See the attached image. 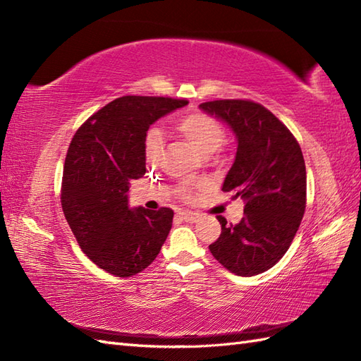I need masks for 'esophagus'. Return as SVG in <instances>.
<instances>
[{
	"mask_svg": "<svg viewBox=\"0 0 361 361\" xmlns=\"http://www.w3.org/2000/svg\"><path fill=\"white\" fill-rule=\"evenodd\" d=\"M180 217L185 221H188V224H195V221H198V219H200V214L190 212V211H181Z\"/></svg>",
	"mask_w": 361,
	"mask_h": 361,
	"instance_id": "obj_1",
	"label": "esophagus"
}]
</instances>
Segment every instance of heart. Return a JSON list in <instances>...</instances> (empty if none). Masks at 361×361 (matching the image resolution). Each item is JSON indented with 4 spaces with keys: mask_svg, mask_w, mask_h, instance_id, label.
<instances>
[{
    "mask_svg": "<svg viewBox=\"0 0 361 361\" xmlns=\"http://www.w3.org/2000/svg\"><path fill=\"white\" fill-rule=\"evenodd\" d=\"M180 133L194 145V149L203 157H209L217 152L225 141V130L220 122L208 114H188L178 122ZM164 137L158 127L149 130L145 137V159L149 164H157L163 153Z\"/></svg>",
    "mask_w": 361,
    "mask_h": 361,
    "instance_id": "heart-1",
    "label": "heart"
}]
</instances>
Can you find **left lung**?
<instances>
[{
    "instance_id": "left-lung-1",
    "label": "left lung",
    "mask_w": 361,
    "mask_h": 361,
    "mask_svg": "<svg viewBox=\"0 0 361 361\" xmlns=\"http://www.w3.org/2000/svg\"><path fill=\"white\" fill-rule=\"evenodd\" d=\"M200 109L225 122L235 136V158L221 190L245 202L237 225L217 217L221 234L209 250L234 274L264 273L286 255L304 216L307 176L301 147L260 104L225 99Z\"/></svg>"
}]
</instances>
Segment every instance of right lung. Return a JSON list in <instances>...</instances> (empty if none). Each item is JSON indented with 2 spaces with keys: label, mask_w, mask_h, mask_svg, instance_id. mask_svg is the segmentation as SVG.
<instances>
[{
  "label": "right lung",
  "mask_w": 361,
  "mask_h": 361,
  "mask_svg": "<svg viewBox=\"0 0 361 361\" xmlns=\"http://www.w3.org/2000/svg\"><path fill=\"white\" fill-rule=\"evenodd\" d=\"M188 105L172 97L124 96L93 114L66 153L62 208L82 251L119 278L147 268L166 242L173 211L130 208V181L145 173L152 124Z\"/></svg>",
  "instance_id": "add662e5"
}]
</instances>
